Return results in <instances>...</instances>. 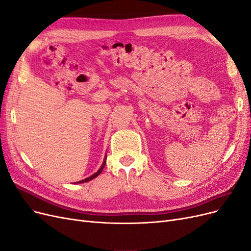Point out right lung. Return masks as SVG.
<instances>
[{
    "instance_id": "obj_1",
    "label": "right lung",
    "mask_w": 251,
    "mask_h": 251,
    "mask_svg": "<svg viewBox=\"0 0 251 251\" xmlns=\"http://www.w3.org/2000/svg\"><path fill=\"white\" fill-rule=\"evenodd\" d=\"M105 159H107V156L104 157V160H103V162H102V164H101V166H100V169L98 170L95 174H93L92 176H90V177H88V178H86L85 180H80V181H78V182H75V183H85V182H88V181H90V180H93L94 178H96L98 175H100L102 171H103V169H104V165H105Z\"/></svg>"
}]
</instances>
